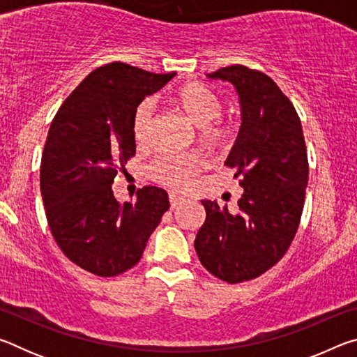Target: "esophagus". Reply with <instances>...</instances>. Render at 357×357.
<instances>
[{
    "label": "esophagus",
    "instance_id": "esophagus-1",
    "mask_svg": "<svg viewBox=\"0 0 357 357\" xmlns=\"http://www.w3.org/2000/svg\"><path fill=\"white\" fill-rule=\"evenodd\" d=\"M168 200H170L172 208H176L178 204L184 202V197H181L179 193H176V192H170V193H168Z\"/></svg>",
    "mask_w": 357,
    "mask_h": 357
}]
</instances>
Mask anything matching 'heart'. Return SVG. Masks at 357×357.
Masks as SVG:
<instances>
[{
    "label": "heart",
    "mask_w": 357,
    "mask_h": 357,
    "mask_svg": "<svg viewBox=\"0 0 357 357\" xmlns=\"http://www.w3.org/2000/svg\"><path fill=\"white\" fill-rule=\"evenodd\" d=\"M172 102L193 124L204 142L220 144L233 132V124L220 116L223 102L214 91L200 83H189L176 89ZM154 126V102L146 99L135 107L132 114V134L138 146L151 142ZM206 162L197 153H164L149 165V176L162 185L184 190L190 187L193 178L200 173Z\"/></svg>",
    "instance_id": "heart-1"
}]
</instances>
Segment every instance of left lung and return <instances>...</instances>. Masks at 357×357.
Instances as JSON below:
<instances>
[{
	"instance_id": "left-lung-1",
	"label": "left lung",
	"mask_w": 357,
	"mask_h": 357,
	"mask_svg": "<svg viewBox=\"0 0 357 357\" xmlns=\"http://www.w3.org/2000/svg\"><path fill=\"white\" fill-rule=\"evenodd\" d=\"M236 86L243 124L225 165L244 189L238 214L202 200L206 220L195 250L217 279H257L285 255L298 231L309 181L301 119L273 78L233 64L209 74Z\"/></svg>"
}]
</instances>
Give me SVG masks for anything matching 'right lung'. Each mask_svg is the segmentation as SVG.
<instances>
[{
	"label": "right lung",
	"mask_w": 357,
	"mask_h": 357,
	"mask_svg": "<svg viewBox=\"0 0 357 357\" xmlns=\"http://www.w3.org/2000/svg\"><path fill=\"white\" fill-rule=\"evenodd\" d=\"M176 75L121 61L93 70L53 118L40 160V193L50 231L72 263L114 277L140 261L151 233L170 208L154 185L119 203L112 184L135 155V107Z\"/></svg>",
	"instance_id": "right-lung-1"
}]
</instances>
